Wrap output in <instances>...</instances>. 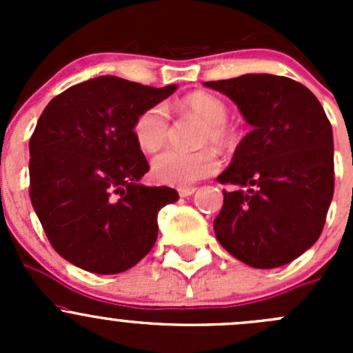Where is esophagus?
<instances>
[{
  "label": "esophagus",
  "instance_id": "34e87169",
  "mask_svg": "<svg viewBox=\"0 0 353 353\" xmlns=\"http://www.w3.org/2000/svg\"><path fill=\"white\" fill-rule=\"evenodd\" d=\"M177 191H179L181 198H188V196H191V194H194L196 188H179Z\"/></svg>",
  "mask_w": 353,
  "mask_h": 353
}]
</instances>
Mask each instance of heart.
<instances>
[{
    "mask_svg": "<svg viewBox=\"0 0 353 353\" xmlns=\"http://www.w3.org/2000/svg\"><path fill=\"white\" fill-rule=\"evenodd\" d=\"M183 110L205 123L198 145H213L216 148H229L232 145V133L225 124L229 110L220 99L205 92H196L184 99ZM133 134L141 150L147 154L159 152L170 134V119L165 105L155 104L141 110L133 123ZM219 165L220 160L212 148H203L191 154L167 150L155 157L152 172L160 183L184 188L215 174Z\"/></svg>",
    "mask_w": 353,
    "mask_h": 353,
    "instance_id": "heart-1",
    "label": "heart"
}]
</instances>
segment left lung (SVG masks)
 <instances>
[{
    "mask_svg": "<svg viewBox=\"0 0 353 353\" xmlns=\"http://www.w3.org/2000/svg\"><path fill=\"white\" fill-rule=\"evenodd\" d=\"M234 101L252 130L216 177L223 191L213 230L239 261L279 268L321 236L334 190L333 131L316 95L276 74L206 81Z\"/></svg>",
    "mask_w": 353,
    "mask_h": 353,
    "instance_id": "left-lung-1",
    "label": "left lung"
}]
</instances>
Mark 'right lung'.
I'll use <instances>...</instances> for the list:
<instances>
[{"instance_id": "right-lung-1", "label": "right lung", "mask_w": 353, "mask_h": 353, "mask_svg": "<svg viewBox=\"0 0 353 353\" xmlns=\"http://www.w3.org/2000/svg\"><path fill=\"white\" fill-rule=\"evenodd\" d=\"M176 88L97 77L56 95L39 117L28 145L32 206L56 252L78 268L114 275L154 248L159 210L179 194L140 183L150 165L133 123Z\"/></svg>"}]
</instances>
